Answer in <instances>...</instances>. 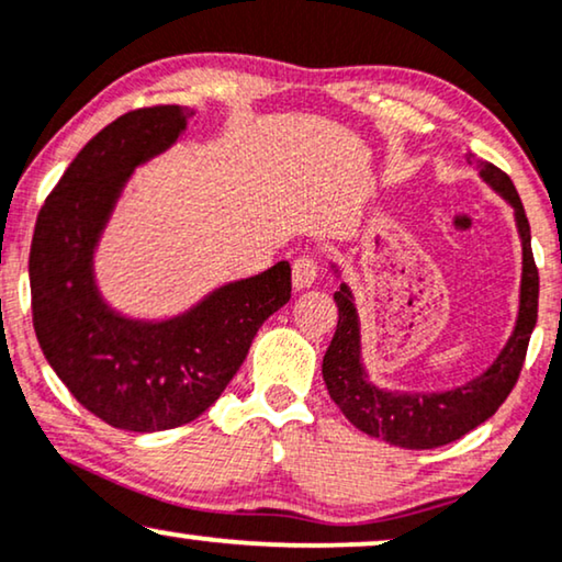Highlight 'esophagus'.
<instances>
[{"instance_id": "1", "label": "esophagus", "mask_w": 562, "mask_h": 562, "mask_svg": "<svg viewBox=\"0 0 562 562\" xmlns=\"http://www.w3.org/2000/svg\"><path fill=\"white\" fill-rule=\"evenodd\" d=\"M318 272H321V259L316 254H301V257L293 261V285L297 290L311 288Z\"/></svg>"}]
</instances>
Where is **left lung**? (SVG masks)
<instances>
[{"mask_svg":"<svg viewBox=\"0 0 562 562\" xmlns=\"http://www.w3.org/2000/svg\"><path fill=\"white\" fill-rule=\"evenodd\" d=\"M473 164L475 156L468 154ZM481 177L493 190L504 194L514 205L516 226H519L521 246H525V269H521V301L519 318L512 339L501 351L491 370L468 385L447 393H387L370 385L359 362V321L355 301L347 285L334 293L339 305V324L324 357V380L341 414L357 426L359 431L380 437L395 447L406 450H434L465 437L485 418L501 408V403L514 391L519 372L525 368L529 336L537 324V301H540V272H537L529 221L521 205L519 192L506 171L493 167L491 161L477 159Z\"/></svg>","mask_w":562,"mask_h":562,"instance_id":"1","label":"left lung"}]
</instances>
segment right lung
Here are the masks:
<instances>
[{
  "mask_svg": "<svg viewBox=\"0 0 562 562\" xmlns=\"http://www.w3.org/2000/svg\"><path fill=\"white\" fill-rule=\"evenodd\" d=\"M192 110L151 104L102 128L37 213L30 246L35 336L74 398L115 429L164 431L198 418L244 364L259 326L293 293L288 261L226 285L184 316L138 324L97 295L92 249L131 169L177 140Z\"/></svg>",
  "mask_w": 562,
  "mask_h": 562,
  "instance_id": "add662e5",
  "label": "right lung"
}]
</instances>
